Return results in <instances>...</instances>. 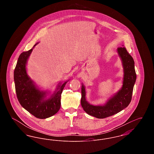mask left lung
<instances>
[{"label": "left lung", "instance_id": "1", "mask_svg": "<svg viewBox=\"0 0 154 154\" xmlns=\"http://www.w3.org/2000/svg\"><path fill=\"white\" fill-rule=\"evenodd\" d=\"M117 52L124 68L123 85L117 93L110 97L104 104L94 106L86 100L85 89L82 84L81 104L84 110L90 116L97 118L109 117L124 110L131 102L133 87L136 80L134 62L125 47L118 48Z\"/></svg>", "mask_w": 154, "mask_h": 154}]
</instances>
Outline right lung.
I'll return each mask as SVG.
<instances>
[{
	"mask_svg": "<svg viewBox=\"0 0 154 154\" xmlns=\"http://www.w3.org/2000/svg\"><path fill=\"white\" fill-rule=\"evenodd\" d=\"M35 44L28 51L23 52L18 58L14 72L16 94L22 107L35 117L45 119L58 111L60 107V97L67 82L59 83L55 91L47 97L48 92L37 88L26 73L27 60Z\"/></svg>",
	"mask_w": 154,
	"mask_h": 154,
	"instance_id": "right-lung-1",
	"label": "right lung"
}]
</instances>
